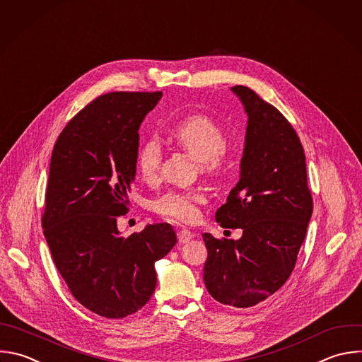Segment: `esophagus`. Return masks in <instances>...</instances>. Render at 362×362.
I'll return each mask as SVG.
<instances>
[{
  "mask_svg": "<svg viewBox=\"0 0 362 362\" xmlns=\"http://www.w3.org/2000/svg\"><path fill=\"white\" fill-rule=\"evenodd\" d=\"M193 235H194V234H193L190 230H187V228H182V230L177 231V238H179L180 243H187V242H190V240L193 238Z\"/></svg>",
  "mask_w": 362,
  "mask_h": 362,
  "instance_id": "34e87169",
  "label": "esophagus"
}]
</instances>
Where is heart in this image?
Masks as SVG:
<instances>
[{"label": "heart", "instance_id": "obj_1", "mask_svg": "<svg viewBox=\"0 0 362 362\" xmlns=\"http://www.w3.org/2000/svg\"><path fill=\"white\" fill-rule=\"evenodd\" d=\"M173 139L192 156L199 160L204 173L214 175L224 165L226 135L220 125L210 116L197 113L187 116L175 127ZM163 151L158 138L146 139L136 156V166L141 177L148 183H155L160 175ZM204 194L199 190H168L152 202V210L166 218L189 223L199 216V209L204 204Z\"/></svg>", "mask_w": 362, "mask_h": 362}]
</instances>
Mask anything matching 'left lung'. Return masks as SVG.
<instances>
[{
    "mask_svg": "<svg viewBox=\"0 0 362 362\" xmlns=\"http://www.w3.org/2000/svg\"><path fill=\"white\" fill-rule=\"evenodd\" d=\"M231 90L247 112L240 180L216 211L224 228H242L238 240L202 237L207 249L203 280L224 305L253 307L284 286L294 270L313 214L305 155L286 116L253 89Z\"/></svg>",
    "mask_w": 362,
    "mask_h": 362,
    "instance_id": "1",
    "label": "left lung"
}]
</instances>
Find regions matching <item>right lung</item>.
Listing matches in <instances>:
<instances>
[{
    "mask_svg": "<svg viewBox=\"0 0 362 362\" xmlns=\"http://www.w3.org/2000/svg\"><path fill=\"white\" fill-rule=\"evenodd\" d=\"M162 92H109L81 109L59 134L42 214L52 260L71 294L105 318L141 310L156 287L155 262L176 245L168 223L120 237L136 173L139 127Z\"/></svg>",
    "mask_w": 362,
    "mask_h": 362,
    "instance_id": "right-lung-1",
    "label": "right lung"
}]
</instances>
